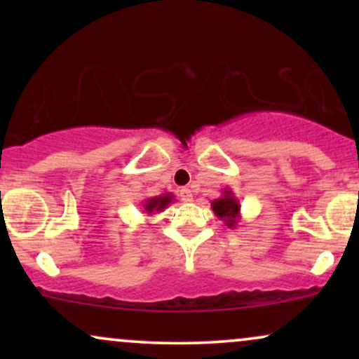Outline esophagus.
Listing matches in <instances>:
<instances>
[{
	"mask_svg": "<svg viewBox=\"0 0 359 359\" xmlns=\"http://www.w3.org/2000/svg\"><path fill=\"white\" fill-rule=\"evenodd\" d=\"M192 191L191 189H187V187H184V189H180V199L184 201V203H191L192 201Z\"/></svg>",
	"mask_w": 359,
	"mask_h": 359,
	"instance_id": "1",
	"label": "esophagus"
}]
</instances>
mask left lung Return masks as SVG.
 I'll use <instances>...</instances> for the list:
<instances>
[{"mask_svg": "<svg viewBox=\"0 0 359 359\" xmlns=\"http://www.w3.org/2000/svg\"><path fill=\"white\" fill-rule=\"evenodd\" d=\"M211 208L214 214L219 217L221 221H224V224L228 228L234 229L241 221V204L238 201V197L234 196L231 189H222L221 197L214 199L211 203Z\"/></svg>", "mask_w": 359, "mask_h": 359, "instance_id": "left-lung-1", "label": "left lung"}]
</instances>
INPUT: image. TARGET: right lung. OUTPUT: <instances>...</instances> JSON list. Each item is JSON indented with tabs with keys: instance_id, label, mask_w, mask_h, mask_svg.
Wrapping results in <instances>:
<instances>
[{
	"instance_id": "1",
	"label": "right lung",
	"mask_w": 359,
	"mask_h": 359,
	"mask_svg": "<svg viewBox=\"0 0 359 359\" xmlns=\"http://www.w3.org/2000/svg\"><path fill=\"white\" fill-rule=\"evenodd\" d=\"M174 203V196H172L170 192L167 194H160V196H155V197H148L142 203V209L143 212L148 214V216H151V214L155 212H162L163 209L167 208V205H170Z\"/></svg>"
}]
</instances>
